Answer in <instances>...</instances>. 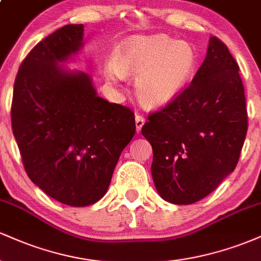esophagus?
<instances>
[{
  "instance_id": "obj_1",
  "label": "esophagus",
  "mask_w": 261,
  "mask_h": 261,
  "mask_svg": "<svg viewBox=\"0 0 261 261\" xmlns=\"http://www.w3.org/2000/svg\"><path fill=\"white\" fill-rule=\"evenodd\" d=\"M135 124H136V131L140 133L141 128H142L143 124H145V118L141 115H136L135 116Z\"/></svg>"
}]
</instances>
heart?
<instances>
[{
  "label": "heart",
  "instance_id": "b5f03b06",
  "mask_svg": "<svg viewBox=\"0 0 261 261\" xmlns=\"http://www.w3.org/2000/svg\"><path fill=\"white\" fill-rule=\"evenodd\" d=\"M197 67L195 47L166 34L135 35L122 41L107 68L108 80L135 79V94L146 108L169 104L184 91Z\"/></svg>",
  "mask_w": 261,
  "mask_h": 261
}]
</instances>
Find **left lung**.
<instances>
[{
  "mask_svg": "<svg viewBox=\"0 0 261 261\" xmlns=\"http://www.w3.org/2000/svg\"><path fill=\"white\" fill-rule=\"evenodd\" d=\"M238 71L226 45L211 37L190 86L148 115L141 133L153 149L152 178L166 201H199L234 170L248 130Z\"/></svg>",
  "mask_w": 261,
  "mask_h": 261,
  "instance_id": "left-lung-1",
  "label": "left lung"
}]
</instances>
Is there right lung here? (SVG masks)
I'll return each instance as SVG.
<instances>
[{
    "mask_svg": "<svg viewBox=\"0 0 261 261\" xmlns=\"http://www.w3.org/2000/svg\"><path fill=\"white\" fill-rule=\"evenodd\" d=\"M83 24L47 35L27 55L14 81L12 130L31 180L74 207L106 195L135 114L98 97L91 74L60 66L83 46Z\"/></svg>",
    "mask_w": 261,
    "mask_h": 261,
    "instance_id": "1",
    "label": "right lung"
}]
</instances>
